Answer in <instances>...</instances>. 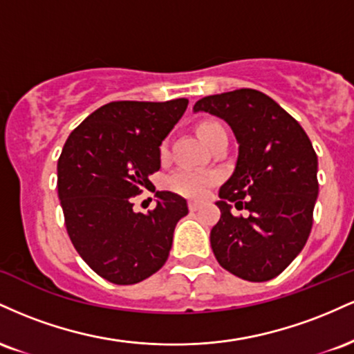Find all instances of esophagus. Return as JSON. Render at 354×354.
Returning a JSON list of instances; mask_svg holds the SVG:
<instances>
[{
	"label": "esophagus",
	"mask_w": 354,
	"mask_h": 354,
	"mask_svg": "<svg viewBox=\"0 0 354 354\" xmlns=\"http://www.w3.org/2000/svg\"><path fill=\"white\" fill-rule=\"evenodd\" d=\"M188 208H189V211H198L201 208V203H198V201H189L188 203Z\"/></svg>",
	"instance_id": "esophagus-1"
}]
</instances>
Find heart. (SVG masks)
<instances>
[{
	"label": "heart",
	"mask_w": 354,
	"mask_h": 354,
	"mask_svg": "<svg viewBox=\"0 0 354 354\" xmlns=\"http://www.w3.org/2000/svg\"><path fill=\"white\" fill-rule=\"evenodd\" d=\"M218 128H221L218 121H203V123L198 124V135L201 136L205 143H208L209 136ZM160 154L161 156L168 154V141L161 143ZM213 183L214 176L209 173L198 171V169H178V171L166 178V188L185 198H201Z\"/></svg>",
	"instance_id": "heart-1"
}]
</instances>
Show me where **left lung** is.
Returning <instances> with one entry per match:
<instances>
[{"mask_svg":"<svg viewBox=\"0 0 354 354\" xmlns=\"http://www.w3.org/2000/svg\"><path fill=\"white\" fill-rule=\"evenodd\" d=\"M193 109L225 120L239 145L234 171L219 188L221 218L209 234L213 253L238 278L273 279L299 254L313 226L318 156L310 138L293 116L256 89L206 96ZM230 202L250 214L234 217Z\"/></svg>","mask_w":354,"mask_h":354,"instance_id":"obj_1","label":"left lung"}]
</instances>
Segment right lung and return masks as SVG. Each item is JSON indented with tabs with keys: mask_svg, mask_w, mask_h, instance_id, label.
<instances>
[{
	"mask_svg": "<svg viewBox=\"0 0 354 354\" xmlns=\"http://www.w3.org/2000/svg\"><path fill=\"white\" fill-rule=\"evenodd\" d=\"M188 100L113 101L73 129L58 160V198L70 239L84 263L115 284H135L168 259L185 198L156 191V208L135 213L131 198L161 166V141Z\"/></svg>",
	"mask_w": 354,
	"mask_h": 354,
	"instance_id": "right-lung-1",
	"label": "right lung"
}]
</instances>
